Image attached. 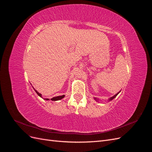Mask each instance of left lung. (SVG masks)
Returning <instances> with one entry per match:
<instances>
[{
    "label": "left lung",
    "instance_id": "1",
    "mask_svg": "<svg viewBox=\"0 0 152 152\" xmlns=\"http://www.w3.org/2000/svg\"><path fill=\"white\" fill-rule=\"evenodd\" d=\"M120 92V91L119 92H118V93H117V94H115L114 96H112V97H111V98H110L109 99H108V102H110V101H112V99H114L115 98V97L117 96H118V94H119V93ZM94 100H96V102H98V101L99 100V99H98V98H94Z\"/></svg>",
    "mask_w": 152,
    "mask_h": 152
}]
</instances>
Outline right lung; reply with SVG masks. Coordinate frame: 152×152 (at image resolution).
I'll return each instance as SVG.
<instances>
[{
    "label": "right lung",
    "instance_id": "obj_1",
    "mask_svg": "<svg viewBox=\"0 0 152 152\" xmlns=\"http://www.w3.org/2000/svg\"><path fill=\"white\" fill-rule=\"evenodd\" d=\"M34 91L36 92V93L37 94L40 96V97H41L42 98H42V94H40V93H39L37 90H35V89L34 88ZM65 97V95H62V96H56V97H54V98H51L50 99V100H52V101H58V100H60V99H63ZM45 99V100H49V99Z\"/></svg>",
    "mask_w": 152,
    "mask_h": 152
}]
</instances>
